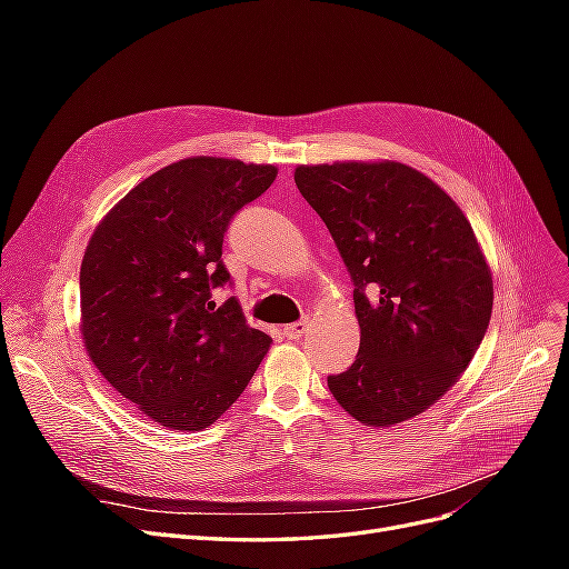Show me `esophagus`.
<instances>
[{"mask_svg": "<svg viewBox=\"0 0 569 569\" xmlns=\"http://www.w3.org/2000/svg\"><path fill=\"white\" fill-rule=\"evenodd\" d=\"M308 332V318H301L299 322H291L284 327V337L289 339H301Z\"/></svg>", "mask_w": 569, "mask_h": 569, "instance_id": "1", "label": "esophagus"}]
</instances>
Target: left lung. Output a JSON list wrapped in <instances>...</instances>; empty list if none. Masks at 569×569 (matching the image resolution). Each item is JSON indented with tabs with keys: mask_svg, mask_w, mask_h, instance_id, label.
<instances>
[{
	"mask_svg": "<svg viewBox=\"0 0 569 569\" xmlns=\"http://www.w3.org/2000/svg\"><path fill=\"white\" fill-rule=\"evenodd\" d=\"M295 182L356 287L360 349L327 387L368 427L420 416L458 382L491 320V270L468 218L396 161L299 166Z\"/></svg>",
	"mask_w": 569,
	"mask_h": 569,
	"instance_id": "1",
	"label": "left lung"
}]
</instances>
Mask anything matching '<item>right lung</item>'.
I'll return each instance as SVG.
<instances>
[{"label": "right lung", "instance_id": "1", "mask_svg": "<svg viewBox=\"0 0 569 569\" xmlns=\"http://www.w3.org/2000/svg\"><path fill=\"white\" fill-rule=\"evenodd\" d=\"M278 168L192 157L142 180L99 222L80 266V332L107 382L168 429L199 432L268 353L234 297L222 237Z\"/></svg>", "mask_w": 569, "mask_h": 569}]
</instances>
